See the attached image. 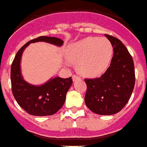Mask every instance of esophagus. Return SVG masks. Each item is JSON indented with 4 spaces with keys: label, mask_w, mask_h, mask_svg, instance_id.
<instances>
[{
    "label": "esophagus",
    "mask_w": 147,
    "mask_h": 147,
    "mask_svg": "<svg viewBox=\"0 0 147 147\" xmlns=\"http://www.w3.org/2000/svg\"><path fill=\"white\" fill-rule=\"evenodd\" d=\"M78 79H80L79 76H76V75H73V76H72V80H73V82H75V81H76V80Z\"/></svg>",
    "instance_id": "34e87169"
}]
</instances>
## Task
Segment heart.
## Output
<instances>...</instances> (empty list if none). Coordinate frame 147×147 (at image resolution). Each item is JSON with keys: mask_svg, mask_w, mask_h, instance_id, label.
Segmentation results:
<instances>
[{"mask_svg": "<svg viewBox=\"0 0 147 147\" xmlns=\"http://www.w3.org/2000/svg\"><path fill=\"white\" fill-rule=\"evenodd\" d=\"M65 55L69 60L78 63L83 75L94 77L107 69L113 56V46L105 38L88 37L69 45Z\"/></svg>", "mask_w": 147, "mask_h": 147, "instance_id": "1", "label": "heart"}]
</instances>
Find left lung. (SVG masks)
Segmentation results:
<instances>
[{
    "label": "left lung",
    "instance_id": "left-lung-1",
    "mask_svg": "<svg viewBox=\"0 0 147 147\" xmlns=\"http://www.w3.org/2000/svg\"><path fill=\"white\" fill-rule=\"evenodd\" d=\"M113 47L110 66L100 78L84 79L86 106L98 115H113L129 100L135 84L134 65L131 55L121 40L105 34Z\"/></svg>",
    "mask_w": 147,
    "mask_h": 147
}]
</instances>
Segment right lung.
Returning a JSON list of instances; mask_svg holds the SVG:
<instances>
[{"mask_svg":"<svg viewBox=\"0 0 147 147\" xmlns=\"http://www.w3.org/2000/svg\"><path fill=\"white\" fill-rule=\"evenodd\" d=\"M45 41L62 46L63 40L54 37L40 36L27 42L19 50L12 63L10 71L12 92L18 104L28 114L36 116L53 115L63 107L66 93L72 84L71 77L51 78L40 86L32 85L23 79L20 61L23 51L31 43Z\"/></svg>","mask_w":147,"mask_h":147,"instance_id":"right-lung-1","label":"right lung"}]
</instances>
